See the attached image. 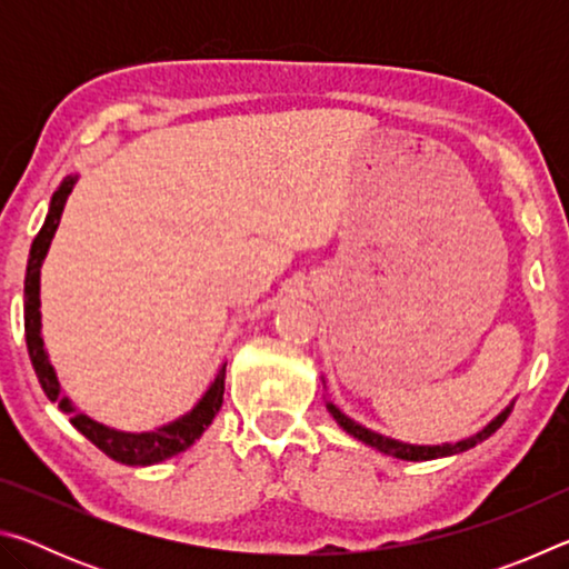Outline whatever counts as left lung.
I'll use <instances>...</instances> for the list:
<instances>
[{
  "label": "left lung",
  "mask_w": 569,
  "mask_h": 569,
  "mask_svg": "<svg viewBox=\"0 0 569 569\" xmlns=\"http://www.w3.org/2000/svg\"><path fill=\"white\" fill-rule=\"evenodd\" d=\"M326 409L331 411V417L341 423V427L349 431L351 437H356L359 441H363V445H369V447H373V449H379V451H383V455H391V457H397V459H407V461H427V459H437V457H449V455H459V451H467V449H471V447H477L479 441H485V439H489L495 435V431L502 427V423L507 421V417H509V409H505L502 413H499V417L495 419V421H489L485 429L481 431H477L475 437H469V439H461V441H457V445H441V447H413V445H401V441H393V439H389V437H381V435H377V431H371V429H366V427H361V423H356L353 419H349L346 417V413H341L339 409L333 407V403L329 401L326 403Z\"/></svg>",
  "instance_id": "8db88e82"
}]
</instances>
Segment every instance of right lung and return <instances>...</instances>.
I'll return each mask as SVG.
<instances>
[{
	"mask_svg": "<svg viewBox=\"0 0 569 569\" xmlns=\"http://www.w3.org/2000/svg\"><path fill=\"white\" fill-rule=\"evenodd\" d=\"M77 178H64L60 188L54 190L50 213L44 218V226L40 233L32 240L30 248V261H27V276H24V336H27V351H30V359L34 366L37 379H40L47 399L60 403L64 413H70V421L77 431H82L94 447L102 449L104 455L114 461H122V465L130 467H146V465H158V461L168 459L172 455H180L186 451L192 441H196L203 431L213 423L216 413L223 403V389H226V363L220 366L216 373V381L210 383L206 397L196 403V409L178 421L168 423V427H160L156 431H146V435H124V431H114L102 427V423L92 421L84 417L82 411H77L70 399L62 397L60 381L54 377L52 363L47 361L44 353V341L40 333V268L47 256V248L52 243V236L60 223V216L67 203V196H70L74 188Z\"/></svg>",
	"mask_w": 569,
	"mask_h": 569,
	"instance_id": "obj_1",
	"label": "right lung"
}]
</instances>
